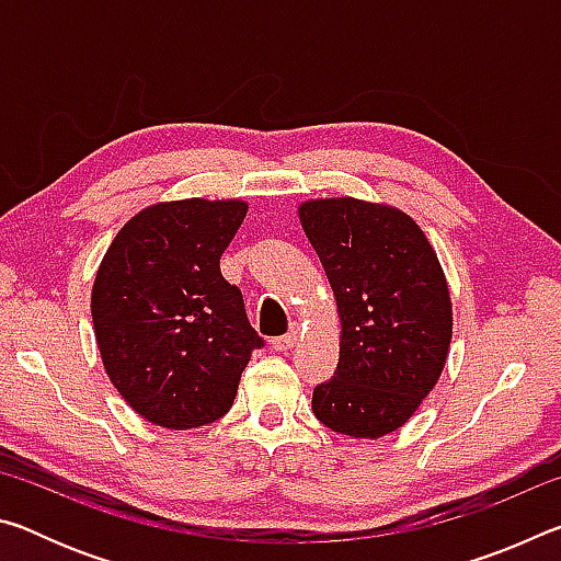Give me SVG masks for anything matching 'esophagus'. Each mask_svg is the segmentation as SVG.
Returning a JSON list of instances; mask_svg holds the SVG:
<instances>
[{"mask_svg":"<svg viewBox=\"0 0 561 561\" xmlns=\"http://www.w3.org/2000/svg\"><path fill=\"white\" fill-rule=\"evenodd\" d=\"M297 341H299V327L294 324V327L287 331V334L274 339L272 346H274V351H289V348L297 346Z\"/></svg>","mask_w":561,"mask_h":561,"instance_id":"34e87169","label":"esophagus"}]
</instances>
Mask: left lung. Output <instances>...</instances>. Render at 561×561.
<instances>
[{
	"instance_id": "left-lung-1",
	"label": "left lung",
	"mask_w": 561,
	"mask_h": 561,
	"mask_svg": "<svg viewBox=\"0 0 561 561\" xmlns=\"http://www.w3.org/2000/svg\"><path fill=\"white\" fill-rule=\"evenodd\" d=\"M299 220L334 289L341 348L311 411L334 433L381 438L438 383L453 336L435 250L405 213L356 197L311 201Z\"/></svg>"
}]
</instances>
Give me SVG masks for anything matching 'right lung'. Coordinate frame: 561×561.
Wrapping results in <instances>:
<instances>
[{
    "label": "right lung",
    "instance_id": "add662e5",
    "mask_svg": "<svg viewBox=\"0 0 561 561\" xmlns=\"http://www.w3.org/2000/svg\"><path fill=\"white\" fill-rule=\"evenodd\" d=\"M247 215L242 201L158 203L121 227L91 291L111 383L146 421L201 428L232 408L264 339L220 257Z\"/></svg>",
    "mask_w": 561,
    "mask_h": 561
}]
</instances>
